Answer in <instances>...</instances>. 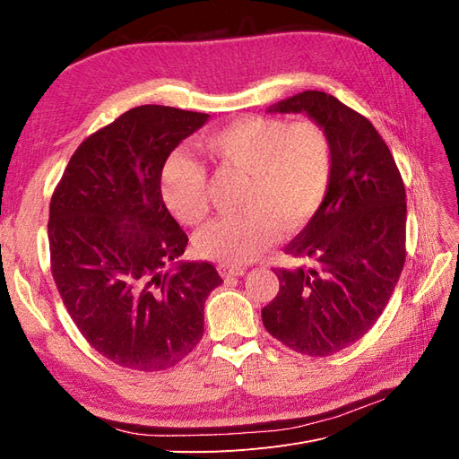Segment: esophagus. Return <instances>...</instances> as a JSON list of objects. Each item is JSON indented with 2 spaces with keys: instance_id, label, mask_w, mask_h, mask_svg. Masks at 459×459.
<instances>
[{
  "instance_id": "34e87169",
  "label": "esophagus",
  "mask_w": 459,
  "mask_h": 459,
  "mask_svg": "<svg viewBox=\"0 0 459 459\" xmlns=\"http://www.w3.org/2000/svg\"><path fill=\"white\" fill-rule=\"evenodd\" d=\"M218 270H220V275L226 277V280H230V277H239V275L245 273V268H241V266H226V264H220Z\"/></svg>"
}]
</instances>
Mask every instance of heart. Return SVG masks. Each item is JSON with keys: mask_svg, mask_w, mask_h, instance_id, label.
<instances>
[{"mask_svg": "<svg viewBox=\"0 0 459 459\" xmlns=\"http://www.w3.org/2000/svg\"><path fill=\"white\" fill-rule=\"evenodd\" d=\"M203 151L220 166L245 172L239 206L208 224L197 238L203 256L226 266L251 262L280 226L293 231L319 211L331 182V142L316 122L245 117L203 137ZM162 197L184 224L208 214L206 170L187 155H174L162 174Z\"/></svg>", "mask_w": 459, "mask_h": 459, "instance_id": "b5f03b06", "label": "heart"}]
</instances>
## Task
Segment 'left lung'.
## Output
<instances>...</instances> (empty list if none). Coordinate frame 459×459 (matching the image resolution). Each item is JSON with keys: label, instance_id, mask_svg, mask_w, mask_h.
<instances>
[{"label": "left lung", "instance_id": "left-lung-1", "mask_svg": "<svg viewBox=\"0 0 459 459\" xmlns=\"http://www.w3.org/2000/svg\"><path fill=\"white\" fill-rule=\"evenodd\" d=\"M268 113L307 115L331 142V182L308 226L285 247L307 266L273 270L280 293L264 327L289 349L329 356L377 322L406 260V189L373 124L325 91H302Z\"/></svg>", "mask_w": 459, "mask_h": 459}]
</instances>
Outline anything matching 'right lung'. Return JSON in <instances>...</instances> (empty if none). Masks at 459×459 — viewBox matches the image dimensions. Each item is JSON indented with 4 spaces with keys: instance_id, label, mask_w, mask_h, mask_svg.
Returning a JSON list of instances; mask_svg holds the SVG:
<instances>
[{
    "instance_id": "obj_1",
    "label": "right lung",
    "mask_w": 459,
    "mask_h": 459,
    "mask_svg": "<svg viewBox=\"0 0 459 459\" xmlns=\"http://www.w3.org/2000/svg\"><path fill=\"white\" fill-rule=\"evenodd\" d=\"M208 115L130 108L76 149L49 204L51 272L73 322L122 368L176 366L203 337L221 283L208 262H178L187 235L160 193L166 159Z\"/></svg>"
}]
</instances>
